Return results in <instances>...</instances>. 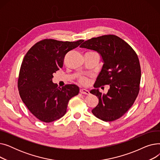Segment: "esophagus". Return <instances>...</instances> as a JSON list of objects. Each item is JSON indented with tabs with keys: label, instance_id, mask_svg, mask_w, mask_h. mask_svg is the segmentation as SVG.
Segmentation results:
<instances>
[{
	"label": "esophagus",
	"instance_id": "esophagus-1",
	"mask_svg": "<svg viewBox=\"0 0 160 160\" xmlns=\"http://www.w3.org/2000/svg\"><path fill=\"white\" fill-rule=\"evenodd\" d=\"M80 92L82 94H85V95H89V91L87 89H81L80 90Z\"/></svg>",
	"mask_w": 160,
	"mask_h": 160
}]
</instances>
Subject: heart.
<instances>
[{
  "instance_id": "1",
  "label": "heart",
  "mask_w": 160,
  "mask_h": 160,
  "mask_svg": "<svg viewBox=\"0 0 160 160\" xmlns=\"http://www.w3.org/2000/svg\"><path fill=\"white\" fill-rule=\"evenodd\" d=\"M80 82H81L82 83H83V84H86V83H87L88 82V79H87L86 78L83 77V78H80Z\"/></svg>"
}]
</instances>
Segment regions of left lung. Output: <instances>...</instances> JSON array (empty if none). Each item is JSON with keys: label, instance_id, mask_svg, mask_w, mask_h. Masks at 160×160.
<instances>
[{"label": "left lung", "instance_id": "obj_1", "mask_svg": "<svg viewBox=\"0 0 160 160\" xmlns=\"http://www.w3.org/2000/svg\"><path fill=\"white\" fill-rule=\"evenodd\" d=\"M80 48L97 51L103 65L93 89L90 93L98 98V105L92 110L97 118L113 121L120 118L136 99L141 81V67L136 52L123 39L115 35H105L86 41ZM110 86L102 94L98 88Z\"/></svg>", "mask_w": 160, "mask_h": 160}]
</instances>
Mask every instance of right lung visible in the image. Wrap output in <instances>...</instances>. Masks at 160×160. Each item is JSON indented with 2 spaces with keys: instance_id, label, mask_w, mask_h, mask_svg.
Returning <instances> with one entry per match:
<instances>
[{
  "instance_id": "obj_1",
  "label": "right lung",
  "mask_w": 160,
  "mask_h": 160,
  "mask_svg": "<svg viewBox=\"0 0 160 160\" xmlns=\"http://www.w3.org/2000/svg\"><path fill=\"white\" fill-rule=\"evenodd\" d=\"M83 40L60 41L45 39L38 42L25 55L19 71L18 89L29 111L39 120L50 122L63 117L69 100L79 93L75 84L62 88L52 82L53 73L62 68L65 54Z\"/></svg>"
}]
</instances>
